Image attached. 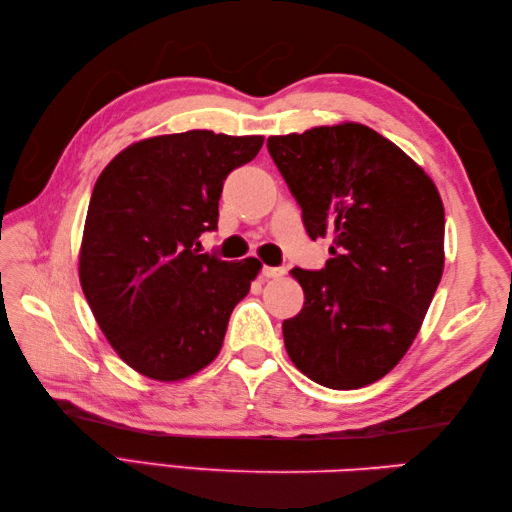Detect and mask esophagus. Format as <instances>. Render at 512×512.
I'll return each instance as SVG.
<instances>
[{
  "label": "esophagus",
  "mask_w": 512,
  "mask_h": 512,
  "mask_svg": "<svg viewBox=\"0 0 512 512\" xmlns=\"http://www.w3.org/2000/svg\"><path fill=\"white\" fill-rule=\"evenodd\" d=\"M262 275H264L266 279H275V277L286 275V268H279V266H264V268H262Z\"/></svg>",
  "instance_id": "esophagus-1"
}]
</instances>
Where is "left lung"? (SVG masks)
Returning a JSON list of instances; mask_svg holds the SVG:
<instances>
[{"instance_id": "obj_1", "label": "left lung", "mask_w": 512, "mask_h": 512, "mask_svg": "<svg viewBox=\"0 0 512 512\" xmlns=\"http://www.w3.org/2000/svg\"><path fill=\"white\" fill-rule=\"evenodd\" d=\"M312 239L332 237L321 270L295 268L306 301L286 319L290 361L314 383L358 389L407 354L444 270V206L405 151L361 123L270 136Z\"/></svg>"}]
</instances>
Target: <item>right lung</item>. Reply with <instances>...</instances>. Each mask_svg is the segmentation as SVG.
I'll list each match as a JSON object with an SVG mask.
<instances>
[{"instance_id":"1","label":"right lung","mask_w":512,"mask_h":512,"mask_svg":"<svg viewBox=\"0 0 512 512\" xmlns=\"http://www.w3.org/2000/svg\"><path fill=\"white\" fill-rule=\"evenodd\" d=\"M262 145L264 136L209 129L154 136L123 149L96 180L79 279L105 339L138 374L173 383L220 354L262 264L200 255V235L217 228L228 173Z\"/></svg>"}]
</instances>
